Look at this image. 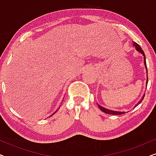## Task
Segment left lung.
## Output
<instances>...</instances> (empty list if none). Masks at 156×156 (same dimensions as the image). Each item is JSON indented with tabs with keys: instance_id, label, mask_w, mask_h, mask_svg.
Wrapping results in <instances>:
<instances>
[{
	"instance_id": "obj_1",
	"label": "left lung",
	"mask_w": 156,
	"mask_h": 156,
	"mask_svg": "<svg viewBox=\"0 0 156 156\" xmlns=\"http://www.w3.org/2000/svg\"><path fill=\"white\" fill-rule=\"evenodd\" d=\"M133 45L136 48V50L137 51H138V52H139L140 53H141V54L143 55V56L144 57V65H145V67H146V72H147V74H148V71H147V66H146V56H145V54H144V51H143V50L141 49V48H140V47L139 46V44H137L136 43V42H133ZM147 83H148V78H147V82H146V85H147ZM144 97H145V94L142 97V99H140V101L138 102V103L136 104V105L135 106V107L136 106H137L138 104H139L140 102H141L142 101H143V99H144ZM98 106H99V108H100V109H101L102 112H104V113H106V114H112V115H121V114H125L126 112H116V111H112V110H110V109H108V108H104V107H103V106H100V105H99V104H98Z\"/></svg>"
}]
</instances>
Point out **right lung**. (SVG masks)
Wrapping results in <instances>:
<instances>
[{
  "mask_svg": "<svg viewBox=\"0 0 156 156\" xmlns=\"http://www.w3.org/2000/svg\"><path fill=\"white\" fill-rule=\"evenodd\" d=\"M53 114H52V115H53ZM52 115H51V116H52Z\"/></svg>",
  "mask_w": 156,
  "mask_h": 156,
  "instance_id": "right-lung-1",
  "label": "right lung"
}]
</instances>
